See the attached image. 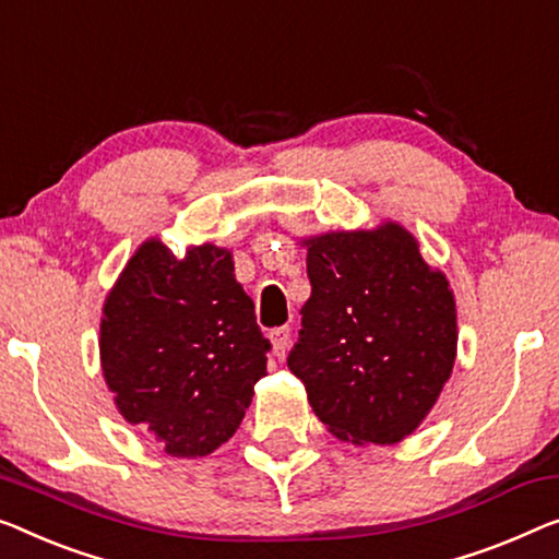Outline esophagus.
<instances>
[{"label":"esophagus","mask_w":559,"mask_h":559,"mask_svg":"<svg viewBox=\"0 0 559 559\" xmlns=\"http://www.w3.org/2000/svg\"><path fill=\"white\" fill-rule=\"evenodd\" d=\"M271 341H273V354H276V359H283L290 344V329L281 326L276 331H271Z\"/></svg>","instance_id":"34e87169"}]
</instances>
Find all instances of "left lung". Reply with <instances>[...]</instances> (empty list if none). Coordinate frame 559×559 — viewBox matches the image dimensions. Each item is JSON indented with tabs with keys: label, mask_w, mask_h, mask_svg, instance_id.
Masks as SVG:
<instances>
[{
	"label": "left lung",
	"mask_w": 559,
	"mask_h": 559,
	"mask_svg": "<svg viewBox=\"0 0 559 559\" xmlns=\"http://www.w3.org/2000/svg\"><path fill=\"white\" fill-rule=\"evenodd\" d=\"M311 298L288 369L333 437L396 444L452 377L456 306L449 281L399 223L306 238Z\"/></svg>",
	"instance_id": "8db88e82"
}]
</instances>
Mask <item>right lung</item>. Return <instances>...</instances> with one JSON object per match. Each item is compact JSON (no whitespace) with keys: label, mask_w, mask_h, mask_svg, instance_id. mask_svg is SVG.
I'll return each mask as SVG.
<instances>
[{"label":"right lung","mask_w":559,"mask_h":559,"mask_svg":"<svg viewBox=\"0 0 559 559\" xmlns=\"http://www.w3.org/2000/svg\"><path fill=\"white\" fill-rule=\"evenodd\" d=\"M269 348L230 251L213 243L175 258L157 238L145 240L105 298L107 386L124 421L170 456H205L236 435Z\"/></svg>","instance_id":"add662e5"}]
</instances>
